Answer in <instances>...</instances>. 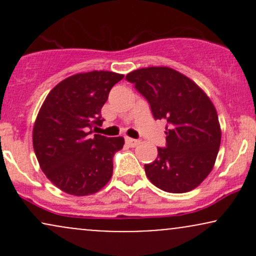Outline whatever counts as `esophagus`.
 Returning a JSON list of instances; mask_svg holds the SVG:
<instances>
[{
	"label": "esophagus",
	"instance_id": "1",
	"mask_svg": "<svg viewBox=\"0 0 256 256\" xmlns=\"http://www.w3.org/2000/svg\"><path fill=\"white\" fill-rule=\"evenodd\" d=\"M125 142H126V144H128V146H131V148H134V146H136L140 143L138 140H134V138H130V137H126Z\"/></svg>",
	"mask_w": 256,
	"mask_h": 256
}]
</instances>
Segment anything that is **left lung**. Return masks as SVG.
Segmentation results:
<instances>
[{"instance_id": "1", "label": "left lung", "mask_w": 256, "mask_h": 256, "mask_svg": "<svg viewBox=\"0 0 256 256\" xmlns=\"http://www.w3.org/2000/svg\"><path fill=\"white\" fill-rule=\"evenodd\" d=\"M126 79L150 104L155 119H166V148L144 165L158 189L182 194L198 188L216 164L222 130L210 98L195 82L170 67L132 71Z\"/></svg>"}]
</instances>
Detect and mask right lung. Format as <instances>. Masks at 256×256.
I'll return each mask as SVG.
<instances>
[{
  "mask_svg": "<svg viewBox=\"0 0 256 256\" xmlns=\"http://www.w3.org/2000/svg\"><path fill=\"white\" fill-rule=\"evenodd\" d=\"M124 74L77 73L48 94L34 125L32 142L40 168L55 186L74 196L100 192L113 174V156L124 138L94 134L101 110Z\"/></svg>",
  "mask_w": 256,
  "mask_h": 256,
  "instance_id": "add662e5",
  "label": "right lung"
}]
</instances>
